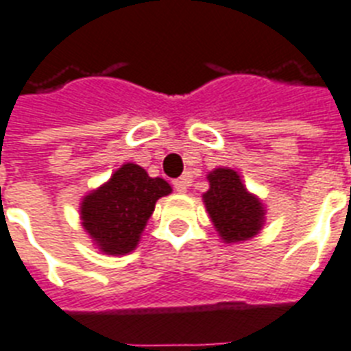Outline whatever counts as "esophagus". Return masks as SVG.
Wrapping results in <instances>:
<instances>
[{"mask_svg": "<svg viewBox=\"0 0 351 351\" xmlns=\"http://www.w3.org/2000/svg\"><path fill=\"white\" fill-rule=\"evenodd\" d=\"M189 184H191L189 178H187V176H182V178H178V180L173 182V187H175L178 193H185V191H187V187H189Z\"/></svg>", "mask_w": 351, "mask_h": 351, "instance_id": "esophagus-1", "label": "esophagus"}]
</instances>
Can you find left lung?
<instances>
[{"label":"left lung","instance_id":"obj_1","mask_svg":"<svg viewBox=\"0 0 351 351\" xmlns=\"http://www.w3.org/2000/svg\"><path fill=\"white\" fill-rule=\"evenodd\" d=\"M205 207L220 236L227 243L243 241L258 234L263 221V207L250 196L232 169H216L209 176Z\"/></svg>","mask_w":351,"mask_h":351}]
</instances>
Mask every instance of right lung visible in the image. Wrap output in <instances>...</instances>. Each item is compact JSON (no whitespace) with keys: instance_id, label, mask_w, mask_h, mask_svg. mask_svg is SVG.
<instances>
[{"instance_id":"obj_1","label":"right lung","mask_w":351,"mask_h":351,"mask_svg":"<svg viewBox=\"0 0 351 351\" xmlns=\"http://www.w3.org/2000/svg\"><path fill=\"white\" fill-rule=\"evenodd\" d=\"M169 193L166 180L151 178L136 164H124L108 184L84 198L82 225L106 254H128L141 240L156 200Z\"/></svg>"}]
</instances>
